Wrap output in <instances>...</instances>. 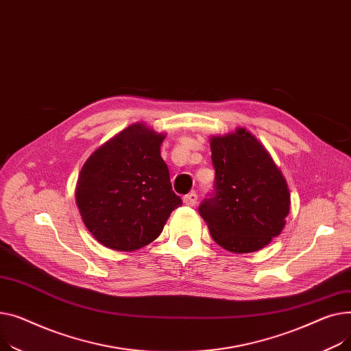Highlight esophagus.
I'll return each mask as SVG.
<instances>
[{
    "label": "esophagus",
    "mask_w": 351,
    "mask_h": 351,
    "mask_svg": "<svg viewBox=\"0 0 351 351\" xmlns=\"http://www.w3.org/2000/svg\"><path fill=\"white\" fill-rule=\"evenodd\" d=\"M197 199H198V197L195 193H190L187 195H184V198H182L184 204L189 205V207H194V205L197 204Z\"/></svg>",
    "instance_id": "1"
}]
</instances>
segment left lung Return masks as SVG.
<instances>
[{
    "label": "left lung",
    "mask_w": 351,
    "mask_h": 351,
    "mask_svg": "<svg viewBox=\"0 0 351 351\" xmlns=\"http://www.w3.org/2000/svg\"><path fill=\"white\" fill-rule=\"evenodd\" d=\"M214 194L199 205L213 239L234 254L259 251L278 237L291 210L287 182L246 129L210 138Z\"/></svg>",
    "instance_id": "1"
}]
</instances>
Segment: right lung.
<instances>
[{
	"mask_svg": "<svg viewBox=\"0 0 351 351\" xmlns=\"http://www.w3.org/2000/svg\"><path fill=\"white\" fill-rule=\"evenodd\" d=\"M164 133L134 123L96 149L76 182V205L93 238L132 252L153 242L182 204L160 154Z\"/></svg>",
	"mask_w": 351,
	"mask_h": 351,
	"instance_id": "1",
	"label": "right lung"
}]
</instances>
